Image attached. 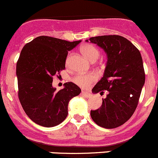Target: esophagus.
Returning a JSON list of instances; mask_svg holds the SVG:
<instances>
[{
  "label": "esophagus",
  "mask_w": 158,
  "mask_h": 158,
  "mask_svg": "<svg viewBox=\"0 0 158 158\" xmlns=\"http://www.w3.org/2000/svg\"><path fill=\"white\" fill-rule=\"evenodd\" d=\"M82 95L84 96V97H85V98H91L92 96V94H91V93H89L88 92H85V91H82Z\"/></svg>",
  "instance_id": "1"
}]
</instances>
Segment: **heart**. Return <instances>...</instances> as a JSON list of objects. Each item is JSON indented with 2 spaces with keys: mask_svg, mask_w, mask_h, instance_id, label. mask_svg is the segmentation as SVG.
Instances as JSON below:
<instances>
[{
  "mask_svg": "<svg viewBox=\"0 0 158 158\" xmlns=\"http://www.w3.org/2000/svg\"><path fill=\"white\" fill-rule=\"evenodd\" d=\"M81 52L89 60L94 62L99 57L98 49L90 44H84L80 48ZM96 75L90 73L87 75H77L73 78V82L82 88H87L96 80Z\"/></svg>",
  "mask_w": 158,
  "mask_h": 158,
  "instance_id": "obj_1",
  "label": "heart"
}]
</instances>
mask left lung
I'll return each mask as SVG.
<instances>
[{"instance_id": "1", "label": "left lung", "mask_w": 158, "mask_h": 158, "mask_svg": "<svg viewBox=\"0 0 158 158\" xmlns=\"http://www.w3.org/2000/svg\"><path fill=\"white\" fill-rule=\"evenodd\" d=\"M97 44L107 54L104 75L92 89L94 94L107 92L102 105L91 110L94 122L101 127L114 129L132 117L137 107L145 74L139 51L120 35L96 36L85 40Z\"/></svg>"}]
</instances>
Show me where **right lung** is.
Listing matches in <instances>:
<instances>
[{"mask_svg":"<svg viewBox=\"0 0 158 158\" xmlns=\"http://www.w3.org/2000/svg\"><path fill=\"white\" fill-rule=\"evenodd\" d=\"M80 42L39 36L21 51L16 69L18 95L26 114L35 123L59 125L67 117L69 101L80 94V88L71 82L58 92L52 86L54 76L65 69L68 51Z\"/></svg>","mask_w":158,"mask_h":158,"instance_id":"1","label":"right lung"}]
</instances>
